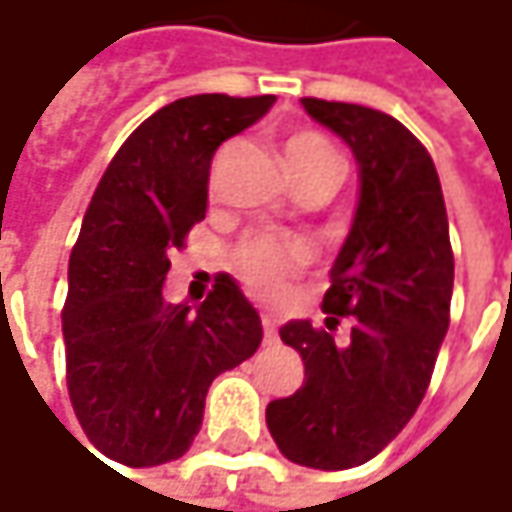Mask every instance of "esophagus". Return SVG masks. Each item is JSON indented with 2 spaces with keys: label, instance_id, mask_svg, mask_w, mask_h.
<instances>
[{
  "label": "esophagus",
  "instance_id": "1",
  "mask_svg": "<svg viewBox=\"0 0 512 512\" xmlns=\"http://www.w3.org/2000/svg\"><path fill=\"white\" fill-rule=\"evenodd\" d=\"M260 323H263V341H266V344H272V341L278 338V332H275V320H272L269 314H263V317H260Z\"/></svg>",
  "mask_w": 512,
  "mask_h": 512
}]
</instances>
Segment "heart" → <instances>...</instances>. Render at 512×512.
I'll list each match as a JSON object with an SVG mask.
<instances>
[{
	"label": "heart",
	"instance_id": "b5f03b06",
	"mask_svg": "<svg viewBox=\"0 0 512 512\" xmlns=\"http://www.w3.org/2000/svg\"><path fill=\"white\" fill-rule=\"evenodd\" d=\"M287 165L296 180L320 171H341V159L335 148L311 130L293 133L287 139ZM311 246L305 240L293 237H252L246 240L237 255H234V269L243 278V284L257 293V296H281L296 272H302L311 263Z\"/></svg>",
	"mask_w": 512,
	"mask_h": 512
}]
</instances>
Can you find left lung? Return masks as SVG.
<instances>
[{
  "label": "left lung",
  "mask_w": 512,
  "mask_h": 512,
  "mask_svg": "<svg viewBox=\"0 0 512 512\" xmlns=\"http://www.w3.org/2000/svg\"><path fill=\"white\" fill-rule=\"evenodd\" d=\"M302 106L356 156L358 204L329 272L326 329H278L305 382L266 406V427L290 462L344 471L373 460L421 406L451 323L454 252L436 165L397 118L317 97ZM341 319L347 342L334 338Z\"/></svg>",
  "instance_id": "8db88e82"
}]
</instances>
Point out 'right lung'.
Listing matches in <instances>:
<instances>
[{
	"label": "right lung",
	"mask_w": 512,
	"mask_h": 512,
	"mask_svg": "<svg viewBox=\"0 0 512 512\" xmlns=\"http://www.w3.org/2000/svg\"><path fill=\"white\" fill-rule=\"evenodd\" d=\"M275 97L195 94L154 112L109 162L67 266V391L88 442L151 468L189 451L213 379L255 356L263 326L231 275L192 311L168 305V252L207 213L210 162ZM91 454V451H88Z\"/></svg>",
	"instance_id": "add662e5"
}]
</instances>
